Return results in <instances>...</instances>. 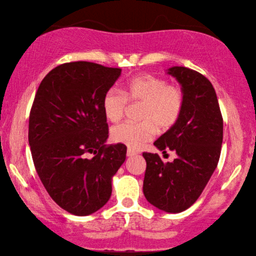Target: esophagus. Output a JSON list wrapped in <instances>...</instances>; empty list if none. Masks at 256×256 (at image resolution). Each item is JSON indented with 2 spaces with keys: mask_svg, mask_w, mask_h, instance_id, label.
I'll return each mask as SVG.
<instances>
[{
  "mask_svg": "<svg viewBox=\"0 0 256 256\" xmlns=\"http://www.w3.org/2000/svg\"><path fill=\"white\" fill-rule=\"evenodd\" d=\"M126 154H128V157H132V156H136V154H138V152H136V151L132 150V149H128V151H126Z\"/></svg>",
  "mask_w": 256,
  "mask_h": 256,
  "instance_id": "esophagus-1",
  "label": "esophagus"
}]
</instances>
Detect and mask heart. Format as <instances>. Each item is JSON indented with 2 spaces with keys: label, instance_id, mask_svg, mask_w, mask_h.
<instances>
[{
  "label": "heart",
  "instance_id": "obj_1",
  "mask_svg": "<svg viewBox=\"0 0 256 256\" xmlns=\"http://www.w3.org/2000/svg\"><path fill=\"white\" fill-rule=\"evenodd\" d=\"M126 102L142 104L141 123H122L112 130L116 144L140 149L159 131H168L178 122L184 108V92L178 86L167 84L162 78L151 74L133 76L125 84L123 92L110 89L104 94L102 112L110 122L123 118Z\"/></svg>",
  "mask_w": 256,
  "mask_h": 256
}]
</instances>
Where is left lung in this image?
<instances>
[{
    "label": "left lung",
    "instance_id": "obj_1",
    "mask_svg": "<svg viewBox=\"0 0 256 256\" xmlns=\"http://www.w3.org/2000/svg\"><path fill=\"white\" fill-rule=\"evenodd\" d=\"M167 74L182 86L184 108L178 122L154 144L162 154L175 151L177 157L164 162L157 154L144 152V194L159 210L178 214L198 200L216 168L224 122L214 86L204 76L184 66L170 68Z\"/></svg>",
    "mask_w": 256,
    "mask_h": 256
}]
</instances>
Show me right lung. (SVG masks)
Wrapping results in <instances>:
<instances>
[{"instance_id":"add662e5","label":"right lung","mask_w":256,"mask_h":256,"mask_svg":"<svg viewBox=\"0 0 256 256\" xmlns=\"http://www.w3.org/2000/svg\"><path fill=\"white\" fill-rule=\"evenodd\" d=\"M120 72L84 60L64 63L42 79L34 99L28 140L34 168L50 196L74 216L106 204L112 176L126 158L124 144H105L102 105Z\"/></svg>"}]
</instances>
